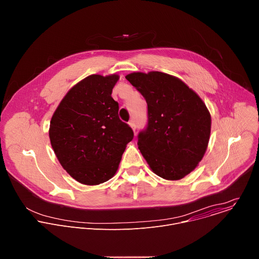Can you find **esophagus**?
Instances as JSON below:
<instances>
[{"label": "esophagus", "instance_id": "1", "mask_svg": "<svg viewBox=\"0 0 259 259\" xmlns=\"http://www.w3.org/2000/svg\"><path fill=\"white\" fill-rule=\"evenodd\" d=\"M129 126L132 128V130L135 132V130H136V124H135V122L133 121V120H131L130 122H129Z\"/></svg>", "mask_w": 259, "mask_h": 259}]
</instances>
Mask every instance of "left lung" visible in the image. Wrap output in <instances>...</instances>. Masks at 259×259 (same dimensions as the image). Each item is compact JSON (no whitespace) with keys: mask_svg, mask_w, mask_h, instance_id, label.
<instances>
[{"mask_svg":"<svg viewBox=\"0 0 259 259\" xmlns=\"http://www.w3.org/2000/svg\"><path fill=\"white\" fill-rule=\"evenodd\" d=\"M126 79L147 103V127L138 134V149L152 171L179 180L203 159L211 116L200 96L180 79L161 71L131 72Z\"/></svg>","mask_w":259,"mask_h":259,"instance_id":"left-lung-1","label":"left lung"}]
</instances>
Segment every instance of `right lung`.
Returning a JSON list of instances; mask_svg holds the SVG:
<instances>
[{
    "label": "right lung",
    "mask_w": 259,
    "mask_h": 259,
    "mask_svg": "<svg viewBox=\"0 0 259 259\" xmlns=\"http://www.w3.org/2000/svg\"><path fill=\"white\" fill-rule=\"evenodd\" d=\"M119 78L114 73L83 79L65 94L50 121V142L60 165L86 186L112 178L133 139L112 97Z\"/></svg>",
    "instance_id": "obj_1"
}]
</instances>
